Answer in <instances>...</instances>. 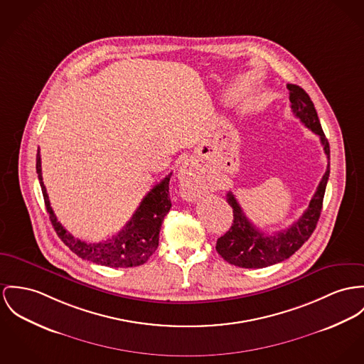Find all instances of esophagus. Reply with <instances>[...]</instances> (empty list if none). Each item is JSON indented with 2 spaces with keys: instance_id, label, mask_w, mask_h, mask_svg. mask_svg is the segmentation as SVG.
Segmentation results:
<instances>
[{
  "instance_id": "1",
  "label": "esophagus",
  "mask_w": 364,
  "mask_h": 364,
  "mask_svg": "<svg viewBox=\"0 0 364 364\" xmlns=\"http://www.w3.org/2000/svg\"><path fill=\"white\" fill-rule=\"evenodd\" d=\"M200 178L202 176L199 173V168L196 166V162L186 161L178 171V181H180V188L183 196L188 199H193L196 196L200 187Z\"/></svg>"
}]
</instances>
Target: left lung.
<instances>
[{
	"label": "left lung",
	"mask_w": 364,
	"mask_h": 364,
	"mask_svg": "<svg viewBox=\"0 0 364 364\" xmlns=\"http://www.w3.org/2000/svg\"><path fill=\"white\" fill-rule=\"evenodd\" d=\"M287 88L289 91L292 112L320 137L328 165L304 215L292 225L274 232L273 235L255 227L242 212L232 193H227V202L232 208L234 219L230 230L218 240L216 251L225 262L238 267L262 269L288 259L308 241L320 219L323 198L330 177V144L324 136L316 108L308 92L295 84H287Z\"/></svg>",
	"instance_id": "obj_1"
}]
</instances>
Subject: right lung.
Masks as SVG:
<instances>
[{
    "instance_id": "add662e5",
    "label": "right lung",
    "mask_w": 364,
    "mask_h": 364,
    "mask_svg": "<svg viewBox=\"0 0 364 364\" xmlns=\"http://www.w3.org/2000/svg\"><path fill=\"white\" fill-rule=\"evenodd\" d=\"M36 170L38 174L46 208L56 234L63 241V244L70 251L75 252L79 257L90 260L95 264L114 269L136 267L144 264L152 256V253L156 251L159 244L161 227L171 208L168 196V181L171 173L161 183L155 184L154 188L144 196L140 206L137 208L132 219L117 234H114L107 241L85 242L79 238H75L56 220L55 213L51 208L46 186L43 183L40 151H37L36 156Z\"/></svg>"
}]
</instances>
